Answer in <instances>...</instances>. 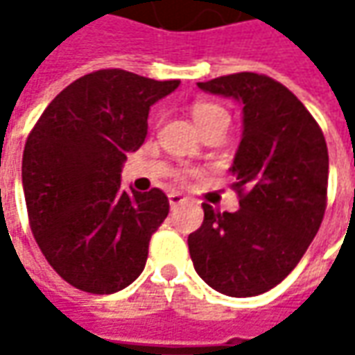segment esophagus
<instances>
[{
  "label": "esophagus",
  "mask_w": 355,
  "mask_h": 355,
  "mask_svg": "<svg viewBox=\"0 0 355 355\" xmlns=\"http://www.w3.org/2000/svg\"><path fill=\"white\" fill-rule=\"evenodd\" d=\"M168 199H170L171 209H175V207H180V205L187 203V198H184V196H182V193H178V191H171L170 196H168Z\"/></svg>",
  "instance_id": "esophagus-1"
}]
</instances>
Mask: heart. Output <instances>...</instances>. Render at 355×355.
<instances>
[{
	"label": "heart",
	"mask_w": 355,
	"mask_h": 355,
	"mask_svg": "<svg viewBox=\"0 0 355 355\" xmlns=\"http://www.w3.org/2000/svg\"><path fill=\"white\" fill-rule=\"evenodd\" d=\"M219 114H225V110L219 108V106H215V104L198 103L193 106V120H196V124H201V122H205L209 118L219 116Z\"/></svg>",
	"instance_id": "obj_1"
}]
</instances>
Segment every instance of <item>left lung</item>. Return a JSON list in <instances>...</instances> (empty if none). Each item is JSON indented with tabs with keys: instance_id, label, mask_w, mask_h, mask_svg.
<instances>
[{
	"instance_id": "1",
	"label": "left lung",
	"mask_w": 355,
	"mask_h": 355,
	"mask_svg": "<svg viewBox=\"0 0 355 355\" xmlns=\"http://www.w3.org/2000/svg\"><path fill=\"white\" fill-rule=\"evenodd\" d=\"M243 106V136L231 166L235 213L203 203L187 237L198 275L217 293L257 296L291 275L326 211L328 148L316 120L286 87L257 73L198 83Z\"/></svg>"
}]
</instances>
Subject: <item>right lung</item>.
<instances>
[{
    "label": "right lung",
    "mask_w": 355,
    "mask_h": 355,
    "mask_svg": "<svg viewBox=\"0 0 355 355\" xmlns=\"http://www.w3.org/2000/svg\"><path fill=\"white\" fill-rule=\"evenodd\" d=\"M180 87L120 69L76 78L31 130L23 193L35 241L78 291L112 294L142 275L170 201L162 189L122 187L128 152L148 134L150 106Z\"/></svg>",
    "instance_id": "1"
}]
</instances>
